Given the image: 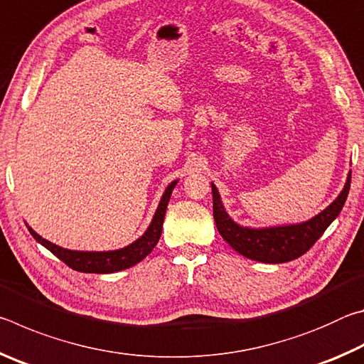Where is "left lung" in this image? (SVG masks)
I'll return each instance as SVG.
<instances>
[{
	"label": "left lung",
	"instance_id": "1",
	"mask_svg": "<svg viewBox=\"0 0 364 364\" xmlns=\"http://www.w3.org/2000/svg\"><path fill=\"white\" fill-rule=\"evenodd\" d=\"M350 180H352V171H348L343 189L334 202H331L323 212H319L313 218L301 221V223L267 228H249L236 223L228 215L218 189L212 183L215 225H217L221 237L242 257L262 263L291 262L304 255L323 236V232L328 230L332 221L338 217L345 200H347Z\"/></svg>",
	"mask_w": 364,
	"mask_h": 364
}]
</instances>
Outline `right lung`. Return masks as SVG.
<instances>
[{
    "label": "right lung",
    "mask_w": 364,
    "mask_h": 364,
    "mask_svg": "<svg viewBox=\"0 0 364 364\" xmlns=\"http://www.w3.org/2000/svg\"><path fill=\"white\" fill-rule=\"evenodd\" d=\"M180 180L171 181L167 188H165L160 202L157 205V210L154 213L149 226L144 231L143 236H139L136 241L125 245L122 249L115 250H70L64 249L60 245L49 242L48 239L41 237L38 232L33 231V228H27L33 239L43 247H46L51 254L56 255L59 260H63L67 267L72 269L80 271V273H97V274H107V273H117V271L132 268L134 264L139 263L143 258L151 254L152 249L156 247L160 234H162L164 226V217L167 212V205L171 196V191Z\"/></svg>",
    "instance_id": "1"
}]
</instances>
